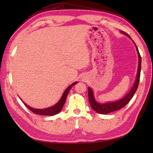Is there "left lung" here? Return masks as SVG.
I'll use <instances>...</instances> for the list:
<instances>
[{"label": "left lung", "instance_id": "1", "mask_svg": "<svg viewBox=\"0 0 153 153\" xmlns=\"http://www.w3.org/2000/svg\"><path fill=\"white\" fill-rule=\"evenodd\" d=\"M121 32L122 33L127 35V36H128L129 38H131L130 37H129V35L128 33H126V32H124V31H121ZM135 47H136V49H137L138 56H139V66H138L137 77H136V79H135V82L134 83V86H133L131 91L128 94H127V95L124 97H123V98L119 100H117V101H116V102H107V103H105V104H100V103L97 102L95 100L92 89H91L90 87H88V97H89V100L90 105H91V108L94 110H95V111H96L97 113L101 114H105L110 113L112 112L116 111V110L121 109L122 108H123V107H124L127 105V104L129 102V100L132 99V97H134V94L135 93L136 91H137V87H138L139 79H140V74H141V57L140 54H139V50L136 45H135Z\"/></svg>", "mask_w": 153, "mask_h": 153}]
</instances>
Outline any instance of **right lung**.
Here are the masks:
<instances>
[{
  "mask_svg": "<svg viewBox=\"0 0 153 153\" xmlns=\"http://www.w3.org/2000/svg\"><path fill=\"white\" fill-rule=\"evenodd\" d=\"M77 82H74V83L71 84L69 87H68V88L65 90V91L64 92L62 96L61 99H60L59 101H58L56 105L49 107V108H45V109H35L33 108H31V107L29 106L28 105H27L26 104L24 103V104L25 105V106L27 108L31 110L32 112H33L35 114H39V115H47V116H54L55 114H57L58 113H59L60 112V110L62 109L63 106L64 105V103L66 102V97L68 93H69L70 90L71 89V87L74 86L75 84H76Z\"/></svg>",
  "mask_w": 153,
  "mask_h": 153,
  "instance_id": "add662e5",
  "label": "right lung"
}]
</instances>
